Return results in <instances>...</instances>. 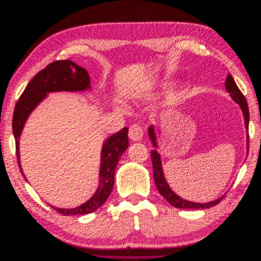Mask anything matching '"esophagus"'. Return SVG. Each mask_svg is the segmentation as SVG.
I'll return each instance as SVG.
<instances>
[{
  "label": "esophagus",
  "instance_id": "1",
  "mask_svg": "<svg viewBox=\"0 0 261 261\" xmlns=\"http://www.w3.org/2000/svg\"><path fill=\"white\" fill-rule=\"evenodd\" d=\"M128 136L132 140H135V142L140 140L143 137V128L137 124L132 125L129 127V130H128Z\"/></svg>",
  "mask_w": 261,
  "mask_h": 261
}]
</instances>
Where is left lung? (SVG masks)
Segmentation results:
<instances>
[{"label": "left lung", "instance_id": "obj_1", "mask_svg": "<svg viewBox=\"0 0 261 261\" xmlns=\"http://www.w3.org/2000/svg\"><path fill=\"white\" fill-rule=\"evenodd\" d=\"M225 88H226L227 92L230 94V96L233 97V100L239 104L241 107L244 117H245V126L247 128L248 132V126H249V111H248V105L247 101H246V97L244 94L241 92V90L238 89L236 86V83L233 79V76L230 74L227 75L226 82H225ZM149 136L150 139L152 140L153 146H157L156 144V137H154V133H153V127H149ZM247 148H249V134L247 133ZM151 161H152V168H153V180L154 183H156V187L158 189L159 193L164 196V198L171 204L172 206L177 207V208H208L212 207L216 204L220 203L224 198L225 195H223L222 198L217 199L212 202H207V203H194V202H190L187 200L181 199L180 196L175 194L170 187L168 186V183L165 179L164 171H163V167H161V160L159 153L157 150H151Z\"/></svg>", "mask_w": 261, "mask_h": 261}]
</instances>
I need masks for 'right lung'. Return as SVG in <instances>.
Instances as JSON below:
<instances>
[{"instance_id":"obj_1","label":"right lung","mask_w":261,"mask_h":261,"mask_svg":"<svg viewBox=\"0 0 261 261\" xmlns=\"http://www.w3.org/2000/svg\"><path fill=\"white\" fill-rule=\"evenodd\" d=\"M89 88L90 78L87 70L70 60H57L49 63L27 84L24 92L19 96L15 109H14L12 125L14 137H15L16 157L20 172L23 173L19 164V136L31 112L49 92L82 91ZM127 133L128 128L124 127L105 140L102 148L100 186H98L92 198L75 208L65 210L54 207L58 213L62 215L89 214L94 212L107 201L114 186V173L118 160L128 147Z\"/></svg>"}]
</instances>
